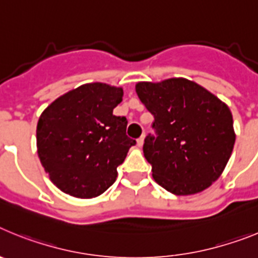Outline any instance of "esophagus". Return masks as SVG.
Returning <instances> with one entry per match:
<instances>
[{
    "mask_svg": "<svg viewBox=\"0 0 258 258\" xmlns=\"http://www.w3.org/2000/svg\"><path fill=\"white\" fill-rule=\"evenodd\" d=\"M143 143H145V136H142L141 138H138V141H137V146H138V147H142Z\"/></svg>",
    "mask_w": 258,
    "mask_h": 258,
    "instance_id": "1",
    "label": "esophagus"
}]
</instances>
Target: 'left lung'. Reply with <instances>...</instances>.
<instances>
[{"label":"left lung","instance_id":"1","mask_svg":"<svg viewBox=\"0 0 258 258\" xmlns=\"http://www.w3.org/2000/svg\"><path fill=\"white\" fill-rule=\"evenodd\" d=\"M154 115L157 137L143 145L152 177L174 195H194L220 178L231 156L235 132L226 103L183 77L136 85Z\"/></svg>","mask_w":258,"mask_h":258}]
</instances>
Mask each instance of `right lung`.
I'll return each mask as SVG.
<instances>
[{
	"label": "right lung",
	"instance_id": "right-lung-1",
	"mask_svg": "<svg viewBox=\"0 0 258 258\" xmlns=\"http://www.w3.org/2000/svg\"><path fill=\"white\" fill-rule=\"evenodd\" d=\"M122 88L84 84L56 98L37 122V154L56 187L71 197H99L116 181L136 141L126 136L127 120L113 115Z\"/></svg>",
	"mask_w": 258,
	"mask_h": 258
}]
</instances>
